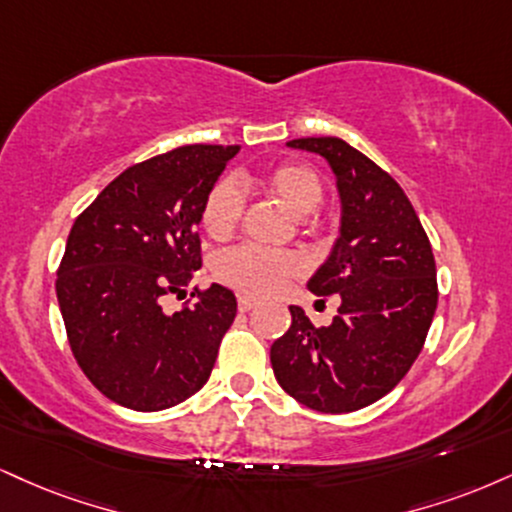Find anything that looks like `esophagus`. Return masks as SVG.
<instances>
[{
  "mask_svg": "<svg viewBox=\"0 0 512 512\" xmlns=\"http://www.w3.org/2000/svg\"><path fill=\"white\" fill-rule=\"evenodd\" d=\"M252 307H255V300L248 298V295H240V298H238V310L240 312H250Z\"/></svg>",
  "mask_w": 512,
  "mask_h": 512,
  "instance_id": "esophagus-1",
  "label": "esophagus"
}]
</instances>
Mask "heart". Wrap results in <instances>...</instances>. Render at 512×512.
Segmentation results:
<instances>
[{
  "mask_svg": "<svg viewBox=\"0 0 512 512\" xmlns=\"http://www.w3.org/2000/svg\"><path fill=\"white\" fill-rule=\"evenodd\" d=\"M262 188L274 195L288 212L305 219L319 207L324 197L322 178L315 169L298 162L276 164L260 178ZM243 181H219L209 190L205 207H202V224L209 238L226 240L238 229L245 212ZM303 272V260L293 252H272L252 245H240L217 257L214 274L226 286L248 295L279 293L291 276Z\"/></svg>",
  "mask_w": 512,
  "mask_h": 512,
  "instance_id": "heart-1",
  "label": "heart"
}]
</instances>
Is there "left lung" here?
<instances>
[{
    "instance_id": "obj_1",
    "label": "left lung",
    "mask_w": 512,
    "mask_h": 512,
    "mask_svg": "<svg viewBox=\"0 0 512 512\" xmlns=\"http://www.w3.org/2000/svg\"><path fill=\"white\" fill-rule=\"evenodd\" d=\"M286 145L324 157L336 176L338 238L307 288L341 305L322 329L291 305V329L272 346L274 377L307 408L353 412L384 398L420 355L439 300L432 245L403 188L346 140Z\"/></svg>"
}]
</instances>
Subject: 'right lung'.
<instances>
[{
  "label": "right lung",
  "mask_w": 512,
  "mask_h": 512,
  "mask_svg": "<svg viewBox=\"0 0 512 512\" xmlns=\"http://www.w3.org/2000/svg\"><path fill=\"white\" fill-rule=\"evenodd\" d=\"M238 150L186 145L128 166L73 224L57 272L66 336L92 386L123 408H174L212 374L236 295L212 283L174 315L162 298L200 269L202 207Z\"/></svg>",
  "instance_id": "1"
}]
</instances>
